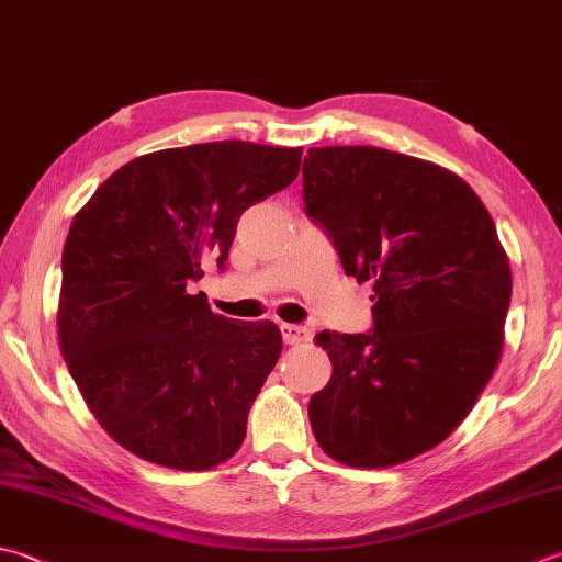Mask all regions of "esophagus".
<instances>
[{
  "mask_svg": "<svg viewBox=\"0 0 562 562\" xmlns=\"http://www.w3.org/2000/svg\"><path fill=\"white\" fill-rule=\"evenodd\" d=\"M281 335H283V342L285 345H301V342H308L311 340V330L305 325L283 323L281 325Z\"/></svg>",
  "mask_w": 562,
  "mask_h": 562,
  "instance_id": "34e87169",
  "label": "esophagus"
}]
</instances>
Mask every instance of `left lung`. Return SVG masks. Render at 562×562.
Masks as SVG:
<instances>
[{
	"label": "left lung",
	"instance_id": "8db88e82",
	"mask_svg": "<svg viewBox=\"0 0 562 562\" xmlns=\"http://www.w3.org/2000/svg\"><path fill=\"white\" fill-rule=\"evenodd\" d=\"M303 203L347 277L374 283L372 330L315 337L333 362L315 440L349 468L406 462L460 426L502 357L512 269L494 220L448 168L376 146L308 149Z\"/></svg>",
	"mask_w": 562,
	"mask_h": 562
}]
</instances>
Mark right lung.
Masks as SVG:
<instances>
[{"mask_svg":"<svg viewBox=\"0 0 562 562\" xmlns=\"http://www.w3.org/2000/svg\"><path fill=\"white\" fill-rule=\"evenodd\" d=\"M303 149L210 142L134 158L76 215L63 247L58 340L100 426L146 462L229 460L281 355L271 321L190 293L225 267L241 213L295 181Z\"/></svg>","mask_w":562,"mask_h":562,"instance_id":"add662e5","label":"right lung"}]
</instances>
